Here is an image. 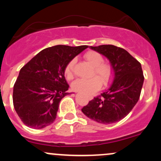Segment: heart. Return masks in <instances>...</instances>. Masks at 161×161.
Instances as JSON below:
<instances>
[{"label":"heart","instance_id":"heart-1","mask_svg":"<svg viewBox=\"0 0 161 161\" xmlns=\"http://www.w3.org/2000/svg\"><path fill=\"white\" fill-rule=\"evenodd\" d=\"M85 59L94 67L92 75L97 76L90 79H78L72 84V88L75 92H79L84 95H92L97 92L101 87V82L104 86L108 85L113 76L111 66L107 63H103L104 58L101 53L95 51H89L85 53ZM75 59L68 63L65 68V75L68 79H73Z\"/></svg>","mask_w":161,"mask_h":161}]
</instances>
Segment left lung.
Instances as JSON below:
<instances>
[{
	"mask_svg": "<svg viewBox=\"0 0 161 161\" xmlns=\"http://www.w3.org/2000/svg\"><path fill=\"white\" fill-rule=\"evenodd\" d=\"M90 48L108 59L114 78L110 88L94 97L82 111L99 123H116L128 115L139 99L144 82L141 64L128 51L116 46L104 45Z\"/></svg>",
	"mask_w": 161,
	"mask_h": 161,
	"instance_id": "8db88e82",
	"label": "left lung"
}]
</instances>
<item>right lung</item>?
Segmentation results:
<instances>
[{
    "label": "right lung",
    "mask_w": 161,
    "mask_h": 161,
    "mask_svg": "<svg viewBox=\"0 0 161 161\" xmlns=\"http://www.w3.org/2000/svg\"><path fill=\"white\" fill-rule=\"evenodd\" d=\"M88 47L56 45L42 50L20 69L14 86L13 101L23 123L42 129L53 123L59 104L67 94L64 73L70 60Z\"/></svg>",
    "instance_id": "right-lung-1"
}]
</instances>
